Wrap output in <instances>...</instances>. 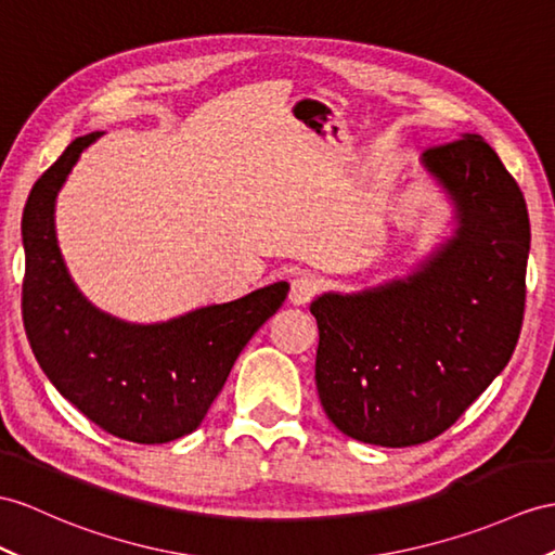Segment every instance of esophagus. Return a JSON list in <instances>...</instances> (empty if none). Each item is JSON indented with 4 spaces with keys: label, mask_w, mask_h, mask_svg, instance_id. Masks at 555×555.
<instances>
[{
    "label": "esophagus",
    "mask_w": 555,
    "mask_h": 555,
    "mask_svg": "<svg viewBox=\"0 0 555 555\" xmlns=\"http://www.w3.org/2000/svg\"><path fill=\"white\" fill-rule=\"evenodd\" d=\"M315 294V282L310 278H294L292 285H289V304L292 306H306L310 299H313Z\"/></svg>",
    "instance_id": "esophagus-1"
}]
</instances>
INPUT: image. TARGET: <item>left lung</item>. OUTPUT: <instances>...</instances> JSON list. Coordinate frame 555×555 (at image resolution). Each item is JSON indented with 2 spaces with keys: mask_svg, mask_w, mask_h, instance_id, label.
<instances>
[{
  "mask_svg": "<svg viewBox=\"0 0 555 555\" xmlns=\"http://www.w3.org/2000/svg\"><path fill=\"white\" fill-rule=\"evenodd\" d=\"M418 169L450 233L404 275L310 304L324 414L379 448L448 430L504 372L522 324L530 219L518 183L478 137L430 147Z\"/></svg>",
  "mask_w": 555,
  "mask_h": 555,
  "instance_id": "1",
  "label": "left lung"
}]
</instances>
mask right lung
Here are the masks:
<instances>
[{
    "label": "right lung",
    "instance_id": "1",
    "mask_svg": "<svg viewBox=\"0 0 555 555\" xmlns=\"http://www.w3.org/2000/svg\"><path fill=\"white\" fill-rule=\"evenodd\" d=\"M101 137L75 139L25 202V334L47 379L93 424L121 440L162 444L202 424L242 348L287 299L289 285L273 282L159 322H129L93 306L61 254L56 199Z\"/></svg>",
    "mask_w": 555,
    "mask_h": 555
}]
</instances>
